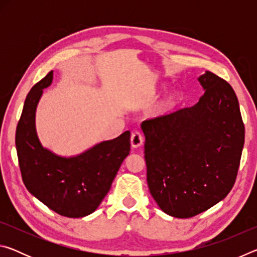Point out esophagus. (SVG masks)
<instances>
[{
  "label": "esophagus",
  "mask_w": 257,
  "mask_h": 257,
  "mask_svg": "<svg viewBox=\"0 0 257 257\" xmlns=\"http://www.w3.org/2000/svg\"><path fill=\"white\" fill-rule=\"evenodd\" d=\"M144 143V137L143 135L138 132H135L132 134V138H130V144H132L133 149H137V147L142 146Z\"/></svg>",
  "instance_id": "esophagus-1"
}]
</instances>
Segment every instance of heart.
Returning a JSON list of instances; mask_svg holds the SVG:
<instances>
[{"instance_id": "obj_1", "label": "heart", "mask_w": 257, "mask_h": 257, "mask_svg": "<svg viewBox=\"0 0 257 257\" xmlns=\"http://www.w3.org/2000/svg\"><path fill=\"white\" fill-rule=\"evenodd\" d=\"M165 85H161L158 88L152 92L149 97H153L154 95L160 92V90L165 89ZM181 103V93L178 89H171L164 95V97L158 102L155 105L152 107V110L149 113V116L151 119H162L167 118V116L171 115L172 113L177 111Z\"/></svg>"}]
</instances>
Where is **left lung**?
<instances>
[{"instance_id": "left-lung-1", "label": "left lung", "mask_w": 257, "mask_h": 257, "mask_svg": "<svg viewBox=\"0 0 257 257\" xmlns=\"http://www.w3.org/2000/svg\"><path fill=\"white\" fill-rule=\"evenodd\" d=\"M197 80L204 94L195 105L141 125L151 195L164 213L180 219L197 215L227 196L245 142L232 87L210 71Z\"/></svg>"}]
</instances>
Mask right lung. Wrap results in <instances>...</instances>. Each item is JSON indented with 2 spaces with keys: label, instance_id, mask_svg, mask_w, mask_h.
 <instances>
[{
  "label": "right lung",
  "instance_id": "right-lung-1",
  "mask_svg": "<svg viewBox=\"0 0 257 257\" xmlns=\"http://www.w3.org/2000/svg\"><path fill=\"white\" fill-rule=\"evenodd\" d=\"M53 71L38 81L26 97L17 125L16 149L24 184L34 197L60 215L82 217L106 196L130 151V132L103 141L80 154L62 156L42 145L36 130V108Z\"/></svg>",
  "mask_w": 257,
  "mask_h": 257
}]
</instances>
